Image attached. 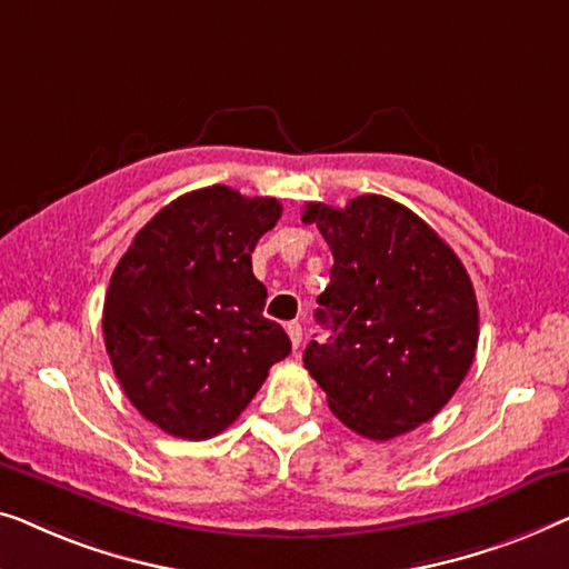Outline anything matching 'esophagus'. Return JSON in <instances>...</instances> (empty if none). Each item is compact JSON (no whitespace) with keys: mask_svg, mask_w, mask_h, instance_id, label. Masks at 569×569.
Instances as JSON below:
<instances>
[{"mask_svg":"<svg viewBox=\"0 0 569 569\" xmlns=\"http://www.w3.org/2000/svg\"><path fill=\"white\" fill-rule=\"evenodd\" d=\"M286 332H288V338H291V346L299 350V346H301V340H303V330H301V325L299 322H288L286 325Z\"/></svg>","mask_w":569,"mask_h":569,"instance_id":"obj_1","label":"esophagus"}]
</instances>
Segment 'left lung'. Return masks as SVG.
I'll list each match as a JSON object with an SVG mask.
<instances>
[{
    "instance_id": "8db88e82",
    "label": "left lung",
    "mask_w": 569,
    "mask_h": 569,
    "mask_svg": "<svg viewBox=\"0 0 569 569\" xmlns=\"http://www.w3.org/2000/svg\"><path fill=\"white\" fill-rule=\"evenodd\" d=\"M330 244V286L303 366L335 418L358 436L389 441L436 418L467 376L479 340V309L461 260L418 213L383 196L346 208L307 203Z\"/></svg>"
}]
</instances>
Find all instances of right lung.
<instances>
[{"label":"right lung","mask_w":569,"mask_h":569,"mask_svg":"<svg viewBox=\"0 0 569 569\" xmlns=\"http://www.w3.org/2000/svg\"><path fill=\"white\" fill-rule=\"evenodd\" d=\"M281 211L276 198L227 186L193 190L164 206L116 266L106 350L126 397L164 433L219 436L291 353L283 327L262 317L268 291L252 273L254 244Z\"/></svg>","instance_id":"add662e5"}]
</instances>
